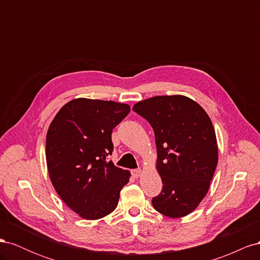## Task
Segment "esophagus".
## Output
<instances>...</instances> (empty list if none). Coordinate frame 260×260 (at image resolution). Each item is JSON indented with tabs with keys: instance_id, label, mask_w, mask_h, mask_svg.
Masks as SVG:
<instances>
[{
	"instance_id": "1",
	"label": "esophagus",
	"mask_w": 260,
	"mask_h": 260,
	"mask_svg": "<svg viewBox=\"0 0 260 260\" xmlns=\"http://www.w3.org/2000/svg\"><path fill=\"white\" fill-rule=\"evenodd\" d=\"M131 175L133 178H139L140 175H141V169L138 168V169H133L131 170Z\"/></svg>"
}]
</instances>
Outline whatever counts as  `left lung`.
<instances>
[{"instance_id":"1","label":"left lung","mask_w":260,"mask_h":260,"mask_svg":"<svg viewBox=\"0 0 260 260\" xmlns=\"http://www.w3.org/2000/svg\"><path fill=\"white\" fill-rule=\"evenodd\" d=\"M155 133L161 192L154 208L170 218L184 217L205 198L218 162L214 125L204 109L182 95H161L133 106Z\"/></svg>"}]
</instances>
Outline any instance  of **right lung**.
<instances>
[{
	"instance_id": "right-lung-1",
	"label": "right lung",
	"mask_w": 260,
	"mask_h": 260,
	"mask_svg": "<svg viewBox=\"0 0 260 260\" xmlns=\"http://www.w3.org/2000/svg\"><path fill=\"white\" fill-rule=\"evenodd\" d=\"M130 113L113 101L76 99L62 106L46 135V164L52 184L76 214L96 220L117 207L130 172L107 157L112 132Z\"/></svg>"
}]
</instances>
